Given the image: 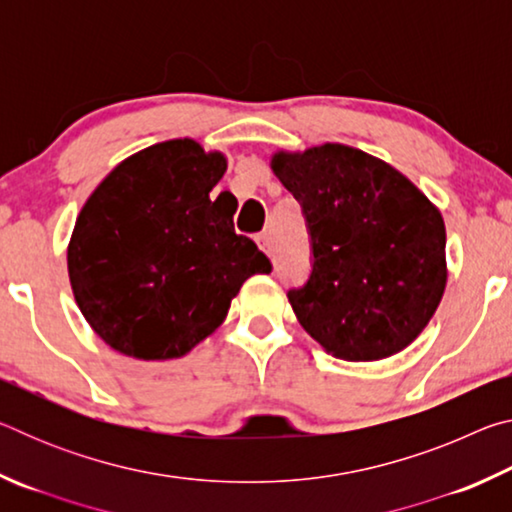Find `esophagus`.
Masks as SVG:
<instances>
[{
    "label": "esophagus",
    "mask_w": 512,
    "mask_h": 512,
    "mask_svg": "<svg viewBox=\"0 0 512 512\" xmlns=\"http://www.w3.org/2000/svg\"><path fill=\"white\" fill-rule=\"evenodd\" d=\"M257 246L262 248L264 253L271 255L273 253V239H271V235H268V232H262V235H257Z\"/></svg>",
    "instance_id": "esophagus-1"
}]
</instances>
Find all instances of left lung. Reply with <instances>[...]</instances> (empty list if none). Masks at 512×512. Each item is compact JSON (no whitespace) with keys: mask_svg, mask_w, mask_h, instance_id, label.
<instances>
[{"mask_svg":"<svg viewBox=\"0 0 512 512\" xmlns=\"http://www.w3.org/2000/svg\"><path fill=\"white\" fill-rule=\"evenodd\" d=\"M271 167L302 207L311 271L289 289L300 325L345 361L404 350L447 282L445 223L391 164L343 144L275 153Z\"/></svg>","mask_w":512,"mask_h":512,"instance_id":"left-lung-1","label":"left lung"}]
</instances>
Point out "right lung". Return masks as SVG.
<instances>
[{
	"mask_svg": "<svg viewBox=\"0 0 512 512\" xmlns=\"http://www.w3.org/2000/svg\"><path fill=\"white\" fill-rule=\"evenodd\" d=\"M221 153L171 140L131 155L94 189L67 248L79 309L126 357H183L271 259L210 201Z\"/></svg>",
	"mask_w": 512,
	"mask_h": 512,
	"instance_id": "right-lung-1",
	"label": "right lung"
}]
</instances>
